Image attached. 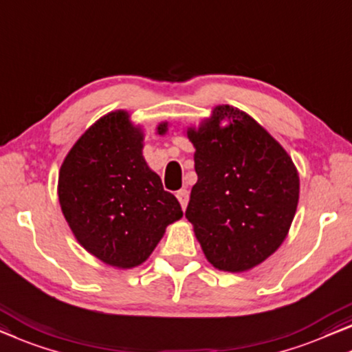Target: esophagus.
<instances>
[{"instance_id": "esophagus-1", "label": "esophagus", "mask_w": 352, "mask_h": 352, "mask_svg": "<svg viewBox=\"0 0 352 352\" xmlns=\"http://www.w3.org/2000/svg\"><path fill=\"white\" fill-rule=\"evenodd\" d=\"M176 197H177V200H179V203H181L182 210H186V206H187V203H188V192L186 190V188H181V190H177Z\"/></svg>"}]
</instances>
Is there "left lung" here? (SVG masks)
<instances>
[{
	"label": "left lung",
	"instance_id": "left-lung-1",
	"mask_svg": "<svg viewBox=\"0 0 352 352\" xmlns=\"http://www.w3.org/2000/svg\"><path fill=\"white\" fill-rule=\"evenodd\" d=\"M197 184L186 217L214 268L243 273L278 251L292 226L300 177L286 149L251 116L219 104L198 126Z\"/></svg>",
	"mask_w": 352,
	"mask_h": 352
}]
</instances>
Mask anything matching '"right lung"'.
I'll return each instance as SVG.
<instances>
[{
    "mask_svg": "<svg viewBox=\"0 0 352 352\" xmlns=\"http://www.w3.org/2000/svg\"><path fill=\"white\" fill-rule=\"evenodd\" d=\"M168 122L157 125L165 135ZM144 133L124 109L111 111L74 142L58 173V201L74 238L106 265L146 262L182 210L142 157Z\"/></svg>",
    "mask_w": 352,
    "mask_h": 352,
    "instance_id": "obj_1",
    "label": "right lung"
}]
</instances>
